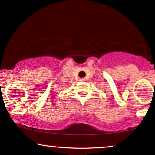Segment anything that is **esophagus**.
Instances as JSON below:
<instances>
[{
	"label": "esophagus",
	"mask_w": 155,
	"mask_h": 155,
	"mask_svg": "<svg viewBox=\"0 0 155 155\" xmlns=\"http://www.w3.org/2000/svg\"><path fill=\"white\" fill-rule=\"evenodd\" d=\"M80 81H81V82L85 81V78H81V79H80Z\"/></svg>",
	"instance_id": "obj_1"
}]
</instances>
